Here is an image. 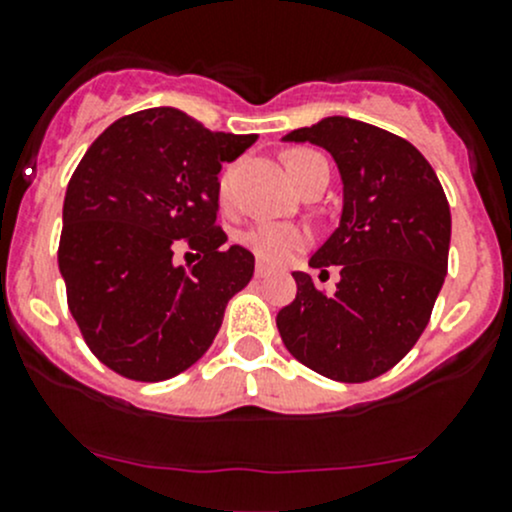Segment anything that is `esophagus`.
I'll return each mask as SVG.
<instances>
[{"mask_svg": "<svg viewBox=\"0 0 512 512\" xmlns=\"http://www.w3.org/2000/svg\"><path fill=\"white\" fill-rule=\"evenodd\" d=\"M267 275H270V267L262 265V262H260V265L255 267V277H257V280H262V277H267Z\"/></svg>", "mask_w": 512, "mask_h": 512, "instance_id": "34e87169", "label": "esophagus"}]
</instances>
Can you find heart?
Segmentation results:
<instances>
[{"label":"heart","instance_id":"obj_1","mask_svg":"<svg viewBox=\"0 0 512 512\" xmlns=\"http://www.w3.org/2000/svg\"><path fill=\"white\" fill-rule=\"evenodd\" d=\"M317 155V152L310 150H292L285 155V165L290 177L295 175L297 167L307 160V157ZM217 195L225 202L230 197V175L220 177V185H217ZM310 242V235L307 230L297 225H285V222H267V225H257L252 230H247L242 235V245L247 250H252V255L260 257L267 265H285L295 252H300L302 247Z\"/></svg>","mask_w":512,"mask_h":512}]
</instances>
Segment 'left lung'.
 <instances>
[{"label":"left lung","instance_id":"left-lung-1","mask_svg":"<svg viewBox=\"0 0 512 512\" xmlns=\"http://www.w3.org/2000/svg\"><path fill=\"white\" fill-rule=\"evenodd\" d=\"M335 157L342 177L340 227L312 267H340L327 295L292 272L297 295L277 312L295 360L330 380L367 382L398 365L430 322L448 272L450 207L430 162L403 137L350 117L292 130Z\"/></svg>","mask_w":512,"mask_h":512}]
</instances>
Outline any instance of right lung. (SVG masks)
<instances>
[{
    "instance_id": "add662e5",
    "label": "right lung",
    "mask_w": 512,
    "mask_h": 512,
    "mask_svg": "<svg viewBox=\"0 0 512 512\" xmlns=\"http://www.w3.org/2000/svg\"><path fill=\"white\" fill-rule=\"evenodd\" d=\"M255 140L142 109L109 124L74 170L59 272L84 342L117 375L160 382L195 365L252 280V252L225 247L217 225V175ZM182 249L198 252L195 266L176 265Z\"/></svg>"
}]
</instances>
